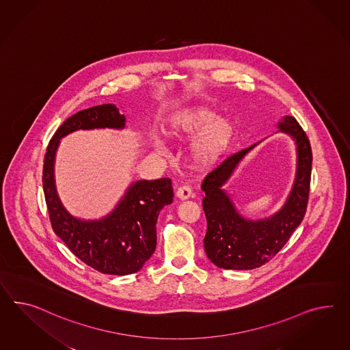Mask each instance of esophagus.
I'll return each mask as SVG.
<instances>
[{
  "instance_id": "1",
  "label": "esophagus",
  "mask_w": 350,
  "mask_h": 350,
  "mask_svg": "<svg viewBox=\"0 0 350 350\" xmlns=\"http://www.w3.org/2000/svg\"><path fill=\"white\" fill-rule=\"evenodd\" d=\"M191 196H193V191H191V188L188 187V185L180 187V188L178 189V191H176V197L179 198L180 200L189 199Z\"/></svg>"
}]
</instances>
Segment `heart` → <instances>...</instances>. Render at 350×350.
<instances>
[{
	"instance_id": "b5f03b06",
	"label": "heart",
	"mask_w": 350,
	"mask_h": 350,
	"mask_svg": "<svg viewBox=\"0 0 350 350\" xmlns=\"http://www.w3.org/2000/svg\"><path fill=\"white\" fill-rule=\"evenodd\" d=\"M165 133L174 141H188L197 135L189 147V157L197 167H208L232 144L234 126L230 119L218 117L211 109L189 107L171 117ZM153 147L162 154L167 152L161 141H154Z\"/></svg>"
}]
</instances>
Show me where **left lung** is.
<instances>
[{
    "label": "left lung",
    "instance_id": "left-lung-1",
    "mask_svg": "<svg viewBox=\"0 0 350 350\" xmlns=\"http://www.w3.org/2000/svg\"><path fill=\"white\" fill-rule=\"evenodd\" d=\"M278 132L292 137L296 144V178L284 206L262 219H247L239 213L224 185L232 176L243 157L256 146L233 153L203 180L206 193L203 209L206 217L204 250L218 268L249 270L261 267L278 254L305 217L312 152L302 126L293 117L282 118Z\"/></svg>",
    "mask_w": 350,
    "mask_h": 350
}]
</instances>
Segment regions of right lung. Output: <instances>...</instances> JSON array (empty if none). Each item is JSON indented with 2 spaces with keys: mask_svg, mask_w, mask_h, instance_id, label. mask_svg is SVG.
<instances>
[{
  "mask_svg": "<svg viewBox=\"0 0 350 350\" xmlns=\"http://www.w3.org/2000/svg\"><path fill=\"white\" fill-rule=\"evenodd\" d=\"M126 117L114 104L85 109L68 118L48 144L43 166V189L55 234L85 264L104 274L128 275L142 269L156 249V224L162 208L171 204V179L138 180L108 215L81 219L72 215L55 188L54 161L61 138L76 131L123 129Z\"/></svg>",
  "mask_w": 350,
  "mask_h": 350,
  "instance_id": "right-lung-1",
  "label": "right lung"
}]
</instances>
